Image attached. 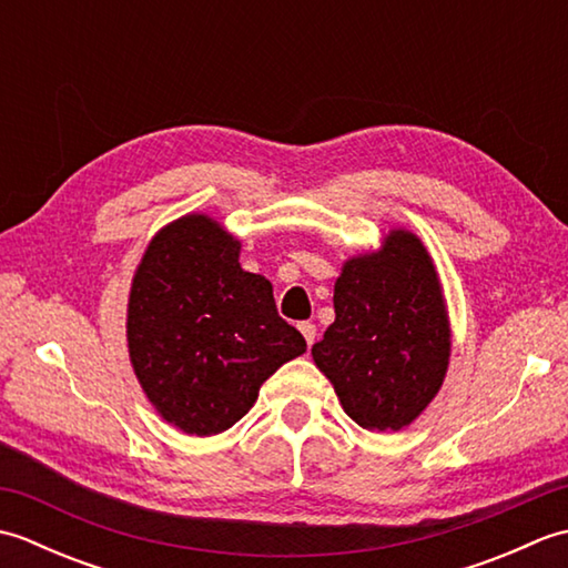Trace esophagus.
<instances>
[{
	"mask_svg": "<svg viewBox=\"0 0 568 568\" xmlns=\"http://www.w3.org/2000/svg\"><path fill=\"white\" fill-rule=\"evenodd\" d=\"M297 329L303 332L307 346L315 344V339H317V327H315V324H312V322H300V324H297Z\"/></svg>",
	"mask_w": 568,
	"mask_h": 568,
	"instance_id": "obj_1",
	"label": "esophagus"
}]
</instances>
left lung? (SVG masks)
<instances>
[{"label":"left lung","instance_id":"obj_1","mask_svg":"<svg viewBox=\"0 0 568 568\" xmlns=\"http://www.w3.org/2000/svg\"><path fill=\"white\" fill-rule=\"evenodd\" d=\"M334 312L312 356L346 415L371 432L407 427L437 395L452 346L439 277L419 239L393 232L381 251L348 261Z\"/></svg>","mask_w":568,"mask_h":568}]
</instances>
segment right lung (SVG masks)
I'll use <instances>...</instances> for the list:
<instances>
[{
  "label": "right lung",
  "mask_w": 568,
  "mask_h": 568,
  "mask_svg": "<svg viewBox=\"0 0 568 568\" xmlns=\"http://www.w3.org/2000/svg\"><path fill=\"white\" fill-rule=\"evenodd\" d=\"M126 334L143 393L197 437L236 425L261 383L307 348L277 315L273 285L239 265V241L202 214L151 241L131 285Z\"/></svg>",
  "instance_id": "1"
}]
</instances>
